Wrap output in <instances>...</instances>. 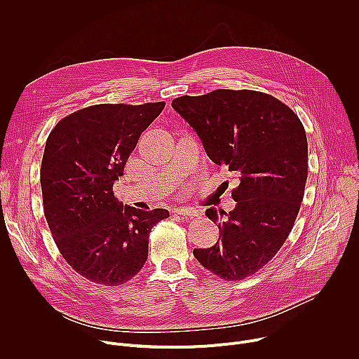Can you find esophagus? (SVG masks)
<instances>
[{
  "mask_svg": "<svg viewBox=\"0 0 359 359\" xmlns=\"http://www.w3.org/2000/svg\"><path fill=\"white\" fill-rule=\"evenodd\" d=\"M173 215H176V216H184V217H194V216H198L196 210L187 209V208H177V209L173 210Z\"/></svg>",
  "mask_w": 359,
  "mask_h": 359,
  "instance_id": "esophagus-1",
  "label": "esophagus"
}]
</instances>
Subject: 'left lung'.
Masks as SVG:
<instances>
[{"instance_id": "1", "label": "left lung", "mask_w": 359, "mask_h": 359, "mask_svg": "<svg viewBox=\"0 0 359 359\" xmlns=\"http://www.w3.org/2000/svg\"><path fill=\"white\" fill-rule=\"evenodd\" d=\"M173 109L201 139L208 156L237 173V201L219 223V240L194 248L197 262L226 281L250 277L283 247L298 216L309 176V143L294 111L277 97L250 89H216L179 96ZM219 222L223 212L208 209Z\"/></svg>"}]
</instances>
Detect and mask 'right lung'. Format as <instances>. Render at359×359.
<instances>
[{
  "mask_svg": "<svg viewBox=\"0 0 359 359\" xmlns=\"http://www.w3.org/2000/svg\"><path fill=\"white\" fill-rule=\"evenodd\" d=\"M165 105H92L61 119L46 139L43 215L65 262L92 283L132 280L147 260L151 229L169 217L165 209L122 206L114 193L142 132Z\"/></svg>",
  "mask_w": 359,
  "mask_h": 359,
  "instance_id": "right-lung-1",
  "label": "right lung"
}]
</instances>
